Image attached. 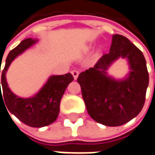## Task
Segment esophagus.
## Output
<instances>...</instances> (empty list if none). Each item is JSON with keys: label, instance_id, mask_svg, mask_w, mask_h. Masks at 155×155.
<instances>
[{"label": "esophagus", "instance_id": "esophagus-1", "mask_svg": "<svg viewBox=\"0 0 155 155\" xmlns=\"http://www.w3.org/2000/svg\"><path fill=\"white\" fill-rule=\"evenodd\" d=\"M71 74H73L74 80H76L78 77V75H79V71H78V70H73V71H71Z\"/></svg>", "mask_w": 155, "mask_h": 155}]
</instances>
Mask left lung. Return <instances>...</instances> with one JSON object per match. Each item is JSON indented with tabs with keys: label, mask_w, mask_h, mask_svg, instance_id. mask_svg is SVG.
Returning a JSON list of instances; mask_svg holds the SVG:
<instances>
[{
	"label": "left lung",
	"mask_w": 155,
	"mask_h": 155,
	"mask_svg": "<svg viewBox=\"0 0 155 155\" xmlns=\"http://www.w3.org/2000/svg\"><path fill=\"white\" fill-rule=\"evenodd\" d=\"M119 57L127 58L131 72L124 80L107 75L106 70ZM87 112L95 121L108 126H122L141 112L148 86V72L143 52L125 36L114 35L108 53L93 68L79 74Z\"/></svg>",
	"instance_id": "obj_1"
}]
</instances>
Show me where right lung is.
Segmentation results:
<instances>
[{"label":"right lung","instance_id":"add662e5","mask_svg":"<svg viewBox=\"0 0 155 155\" xmlns=\"http://www.w3.org/2000/svg\"><path fill=\"white\" fill-rule=\"evenodd\" d=\"M36 41L37 40L31 38L25 39L7 55L6 64L2 73V82H0V87L2 85L3 91L2 93L0 88V100L2 98L8 110L25 125L31 127H43L57 120L59 114L61 98L67 86L73 81L74 77L70 73L63 75H52L37 94L29 98H22L12 93L6 80L7 69L16 57Z\"/></svg>","mask_w":155,"mask_h":155}]
</instances>
